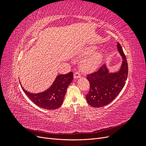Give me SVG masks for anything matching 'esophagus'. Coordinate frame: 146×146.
Masks as SVG:
<instances>
[{
  "mask_svg": "<svg viewBox=\"0 0 146 146\" xmlns=\"http://www.w3.org/2000/svg\"><path fill=\"white\" fill-rule=\"evenodd\" d=\"M74 76L75 78H80L81 77V76L80 75V74H79L78 72H77L74 73Z\"/></svg>",
  "mask_w": 146,
  "mask_h": 146,
  "instance_id": "1",
  "label": "esophagus"
}]
</instances>
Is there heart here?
Wrapping results in <instances>:
<instances>
[{
	"instance_id": "heart-1",
	"label": "heart",
	"mask_w": 146,
	"mask_h": 146,
	"mask_svg": "<svg viewBox=\"0 0 146 146\" xmlns=\"http://www.w3.org/2000/svg\"><path fill=\"white\" fill-rule=\"evenodd\" d=\"M96 47L90 46L86 48L83 52V54L88 55L81 63V68L84 71H92L98 68L103 60V54L100 51L95 52Z\"/></svg>"
}]
</instances>
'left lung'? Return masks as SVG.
I'll return each mask as SVG.
<instances>
[{"mask_svg":"<svg viewBox=\"0 0 146 146\" xmlns=\"http://www.w3.org/2000/svg\"><path fill=\"white\" fill-rule=\"evenodd\" d=\"M117 48L122 60L117 71L110 72L107 64H104L97 72L87 75L90 90L86 95V99L92 107H102L111 103L125 85L128 76V64L119 42L117 43Z\"/></svg>","mask_w":146,"mask_h":146,"instance_id":"8db88e82","label":"left lung"}]
</instances>
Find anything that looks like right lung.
<instances>
[{"mask_svg":"<svg viewBox=\"0 0 146 146\" xmlns=\"http://www.w3.org/2000/svg\"><path fill=\"white\" fill-rule=\"evenodd\" d=\"M74 75L72 72L67 74L57 76L52 85L45 90L38 93H32L21 88L28 98L40 108L46 110H55L62 105L66 90L72 82Z\"/></svg>","mask_w":146,"mask_h":146,"instance_id":"right-lung-1","label":"right lung"}]
</instances>
